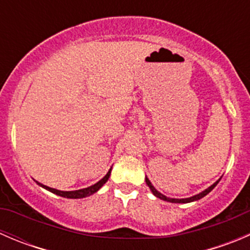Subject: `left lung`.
I'll return each instance as SVG.
<instances>
[{"instance_id": "obj_1", "label": "left lung", "mask_w": 250, "mask_h": 250, "mask_svg": "<svg viewBox=\"0 0 250 250\" xmlns=\"http://www.w3.org/2000/svg\"><path fill=\"white\" fill-rule=\"evenodd\" d=\"M218 183H219V180L216 181L215 184H213V185H211L210 188H207V190H204L203 192L198 193V195L193 196V197H190V198H183V200H178V198H168V197H166L165 195H162V193H161V192H158V191L156 190L155 188H153V186H152V184L150 183V180H148V179L146 178V184H147V186H148V188H150V190L152 191V192H153V195H155V196H157V197H158V198H161V200H163V201H167V202H172V203H188V202H192V201H197V200H201V198L204 197V196H206V195H208V193L210 192V191L213 190V188H215L216 185H218Z\"/></svg>"}]
</instances>
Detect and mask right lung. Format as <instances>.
<instances>
[{
  "label": "right lung",
  "mask_w": 250,
  "mask_h": 250,
  "mask_svg": "<svg viewBox=\"0 0 250 250\" xmlns=\"http://www.w3.org/2000/svg\"><path fill=\"white\" fill-rule=\"evenodd\" d=\"M111 174V169L109 170V173L106 174V175L104 176V178L102 179L100 181H98L97 184H94V185L89 186V188H82V190H77V191H59V190H55V188H48V186L43 185V184H40L39 185H41L42 188H44L46 190L50 191V192L55 193V195L58 196H62V197H65V198H83V197H87V196H90L93 195V193L97 192L98 190H99L100 188H102L103 185H104L105 183L107 181V179H109Z\"/></svg>",
  "instance_id": "right-lung-1"
}]
</instances>
